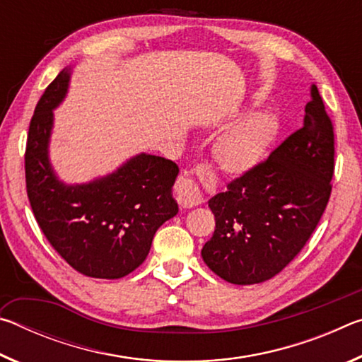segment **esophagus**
Listing matches in <instances>:
<instances>
[{"label":"esophagus","instance_id":"esophagus-1","mask_svg":"<svg viewBox=\"0 0 362 362\" xmlns=\"http://www.w3.org/2000/svg\"><path fill=\"white\" fill-rule=\"evenodd\" d=\"M199 173L203 175H207L211 180H216V173L211 164H203L199 166ZM177 201L182 207H194L203 203V193L192 177H182L177 185Z\"/></svg>","mask_w":362,"mask_h":362}]
</instances>
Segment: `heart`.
Returning <instances> with one entry per match:
<instances>
[{"label":"heart","instance_id":"heart-1","mask_svg":"<svg viewBox=\"0 0 362 362\" xmlns=\"http://www.w3.org/2000/svg\"><path fill=\"white\" fill-rule=\"evenodd\" d=\"M278 134V121L268 113H252L233 124L214 145V155L223 170L246 174L265 159Z\"/></svg>","mask_w":362,"mask_h":362}]
</instances>
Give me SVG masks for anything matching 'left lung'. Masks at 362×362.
Wrapping results in <instances>:
<instances>
[{
  "mask_svg": "<svg viewBox=\"0 0 362 362\" xmlns=\"http://www.w3.org/2000/svg\"><path fill=\"white\" fill-rule=\"evenodd\" d=\"M334 124L316 86L303 126L259 166L209 199L216 231L201 255L233 284L272 279L296 259L329 203L335 156Z\"/></svg>",
  "mask_w": 362,
  "mask_h": 362,
  "instance_id": "left-lung-1",
  "label": "left lung"
}]
</instances>
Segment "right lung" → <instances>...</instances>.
Listing matches in <instances>:
<instances>
[{
  "label": "right lung",
  "mask_w": 362,
  "mask_h": 362,
  "mask_svg": "<svg viewBox=\"0 0 362 362\" xmlns=\"http://www.w3.org/2000/svg\"><path fill=\"white\" fill-rule=\"evenodd\" d=\"M69 79L70 70L59 73L30 121L28 201L46 240L71 268L90 278L118 279L142 265L156 230L179 212L170 194L179 166L142 153L86 185L59 182L49 164L47 144L52 108L65 97Z\"/></svg>",
  "instance_id": "right-lung-1"
}]
</instances>
